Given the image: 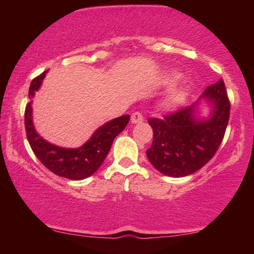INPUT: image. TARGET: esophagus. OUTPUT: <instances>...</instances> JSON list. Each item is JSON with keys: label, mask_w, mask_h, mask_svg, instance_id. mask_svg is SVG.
I'll list each match as a JSON object with an SVG mask.
<instances>
[{"label": "esophagus", "mask_w": 254, "mask_h": 254, "mask_svg": "<svg viewBox=\"0 0 254 254\" xmlns=\"http://www.w3.org/2000/svg\"><path fill=\"white\" fill-rule=\"evenodd\" d=\"M130 121H131V124H140L143 121V116H142L141 112H134L133 114H131Z\"/></svg>", "instance_id": "obj_1"}]
</instances>
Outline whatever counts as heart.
<instances>
[{
  "label": "heart",
  "mask_w": 254,
  "mask_h": 254,
  "mask_svg": "<svg viewBox=\"0 0 254 254\" xmlns=\"http://www.w3.org/2000/svg\"><path fill=\"white\" fill-rule=\"evenodd\" d=\"M179 78H180V75L176 74L175 72V74H172L171 76H170V82L176 83ZM187 95H189V90L185 88L178 89V90H176V91H172L164 100H163V103H162L163 109H165V110L178 109V107L182 106L183 104L186 102Z\"/></svg>",
  "instance_id": "1"
}]
</instances>
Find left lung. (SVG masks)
<instances>
[{
    "instance_id": "8db88e82",
    "label": "left lung",
    "mask_w": 254,
    "mask_h": 254,
    "mask_svg": "<svg viewBox=\"0 0 254 254\" xmlns=\"http://www.w3.org/2000/svg\"><path fill=\"white\" fill-rule=\"evenodd\" d=\"M212 105L208 120H199L198 102ZM230 117V102L223 79L209 85L193 105L161 118H150L154 131L147 157L154 168L165 176L186 177L200 170L217 151Z\"/></svg>"
}]
</instances>
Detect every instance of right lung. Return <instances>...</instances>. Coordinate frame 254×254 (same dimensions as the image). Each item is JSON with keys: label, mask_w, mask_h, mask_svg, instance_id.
Returning <instances> with one entry per match:
<instances>
[{"label": "right lung", "mask_w": 254, "mask_h": 254, "mask_svg": "<svg viewBox=\"0 0 254 254\" xmlns=\"http://www.w3.org/2000/svg\"><path fill=\"white\" fill-rule=\"evenodd\" d=\"M46 71L32 79L29 90V98H33ZM32 102L25 107V130L27 141L37 158L57 176L70 180H82L93 175L109 154L114 138L127 126L129 116L116 118L97 129L90 140L79 148H62L45 141L34 129L32 121Z\"/></svg>", "instance_id": "1"}]
</instances>
